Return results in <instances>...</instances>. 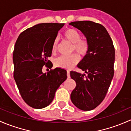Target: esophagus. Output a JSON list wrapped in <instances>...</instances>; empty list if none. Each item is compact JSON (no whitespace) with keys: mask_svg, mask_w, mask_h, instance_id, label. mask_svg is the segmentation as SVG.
Here are the masks:
<instances>
[{"mask_svg":"<svg viewBox=\"0 0 131 131\" xmlns=\"http://www.w3.org/2000/svg\"><path fill=\"white\" fill-rule=\"evenodd\" d=\"M67 78H70V72L69 71H67Z\"/></svg>","mask_w":131,"mask_h":131,"instance_id":"esophagus-1","label":"esophagus"}]
</instances>
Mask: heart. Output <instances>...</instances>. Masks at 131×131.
Here are the masks:
<instances>
[{
	"instance_id": "obj_1",
	"label": "heart",
	"mask_w": 131,
	"mask_h": 131,
	"mask_svg": "<svg viewBox=\"0 0 131 131\" xmlns=\"http://www.w3.org/2000/svg\"><path fill=\"white\" fill-rule=\"evenodd\" d=\"M63 36L67 41L72 43V49L77 53L82 56H84L87 53L89 49V43L86 40L81 39V34L76 29L72 28L66 29L63 33ZM57 44L58 40L57 39H56L52 45V51L53 53L56 52ZM78 61L79 57L75 54L69 56H62L56 59L55 65L60 68L69 69L76 65Z\"/></svg>"
}]
</instances>
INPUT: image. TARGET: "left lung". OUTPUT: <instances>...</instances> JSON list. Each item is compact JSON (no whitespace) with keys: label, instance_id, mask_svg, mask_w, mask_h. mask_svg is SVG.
Returning <instances> with one entry per match:
<instances>
[{"label":"left lung","instance_id":"8db88e82","mask_svg":"<svg viewBox=\"0 0 131 131\" xmlns=\"http://www.w3.org/2000/svg\"><path fill=\"white\" fill-rule=\"evenodd\" d=\"M69 25L80 30L89 43L88 51L78 65L87 75L70 72L76 83L71 100L80 110H93L105 98L114 77V44L106 28L100 24L83 21Z\"/></svg>","mask_w":131,"mask_h":131}]
</instances>
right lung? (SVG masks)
Masks as SVG:
<instances>
[{"label": "right lung", "instance_id": "add662e5", "mask_svg": "<svg viewBox=\"0 0 131 131\" xmlns=\"http://www.w3.org/2000/svg\"><path fill=\"white\" fill-rule=\"evenodd\" d=\"M64 23H40L24 31L13 52L14 78L21 97L29 106L40 109L49 105L57 90L67 79V71L56 68L43 73V66L52 68L53 42Z\"/></svg>", "mask_w": 131, "mask_h": 131}]
</instances>
